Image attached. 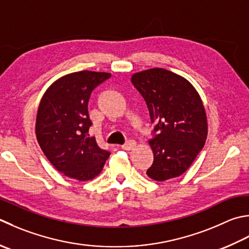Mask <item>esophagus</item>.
<instances>
[{
  "instance_id": "1",
  "label": "esophagus",
  "mask_w": 249,
  "mask_h": 249,
  "mask_svg": "<svg viewBox=\"0 0 249 249\" xmlns=\"http://www.w3.org/2000/svg\"><path fill=\"white\" fill-rule=\"evenodd\" d=\"M136 144H137V142H136L135 140H129L125 144L122 145V149L126 150V151H130V150H133L136 147Z\"/></svg>"
}]
</instances>
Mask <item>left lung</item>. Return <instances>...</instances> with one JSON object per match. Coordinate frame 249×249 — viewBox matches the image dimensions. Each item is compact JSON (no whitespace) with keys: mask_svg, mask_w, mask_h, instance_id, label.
<instances>
[{"mask_svg":"<svg viewBox=\"0 0 249 249\" xmlns=\"http://www.w3.org/2000/svg\"><path fill=\"white\" fill-rule=\"evenodd\" d=\"M131 83L148 106L154 160L147 175L155 181L179 177L191 166L207 138V116L197 90L181 75L162 68L137 72Z\"/></svg>","mask_w":249,"mask_h":249,"instance_id":"8db88e82","label":"left lung"}]
</instances>
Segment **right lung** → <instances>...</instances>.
<instances>
[{
  "instance_id": "right-lung-1",
  "label": "right lung",
  "mask_w": 249,
  "mask_h": 249,
  "mask_svg": "<svg viewBox=\"0 0 249 249\" xmlns=\"http://www.w3.org/2000/svg\"><path fill=\"white\" fill-rule=\"evenodd\" d=\"M111 76L107 72H73L56 80L37 108L36 135L47 160L71 179L89 181L101 173L109 151L89 137V100L92 89Z\"/></svg>"
}]
</instances>
